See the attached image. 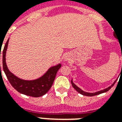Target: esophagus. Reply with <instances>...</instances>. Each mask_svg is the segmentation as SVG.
I'll use <instances>...</instances> for the list:
<instances>
[{
	"instance_id": "34e87169",
	"label": "esophagus",
	"mask_w": 122,
	"mask_h": 122,
	"mask_svg": "<svg viewBox=\"0 0 122 122\" xmlns=\"http://www.w3.org/2000/svg\"><path fill=\"white\" fill-rule=\"evenodd\" d=\"M65 61H69V60H70V59H69V57H65Z\"/></svg>"
}]
</instances>
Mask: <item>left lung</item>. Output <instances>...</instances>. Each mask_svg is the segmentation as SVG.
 Here are the masks:
<instances>
[{"instance_id":"obj_1","label":"left lung","mask_w":122,"mask_h":122,"mask_svg":"<svg viewBox=\"0 0 122 122\" xmlns=\"http://www.w3.org/2000/svg\"><path fill=\"white\" fill-rule=\"evenodd\" d=\"M114 36H115L114 33ZM116 80H115V81H114V82L110 86H109L108 87H107V88H106V89H105V90H101V91H99V92H95V93H87V92H84L83 90H82L81 89H80V88H79V87H78V86H76V85L74 84V83H73V82H72V80H71V84H72V87H74V89L76 90L77 92H78V93H80V94L83 95H86V96H94V95H97L101 94V93H105V92H108V91L110 90V88H111V87H112L114 85V84H115L116 82Z\"/></svg>"}]
</instances>
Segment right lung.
Instances as JSON below:
<instances>
[{
	"instance_id": "obj_1",
	"label": "right lung",
	"mask_w": 122,
	"mask_h": 122,
	"mask_svg": "<svg viewBox=\"0 0 122 122\" xmlns=\"http://www.w3.org/2000/svg\"><path fill=\"white\" fill-rule=\"evenodd\" d=\"M9 39L7 40L2 50V66L7 78L14 89L22 94L30 97H38L45 95L50 90L53 84L58 70L61 68L60 63L56 66H51L48 69L45 74L39 78L34 80H25L19 78L12 74L7 67L6 63V53ZM1 48V47H0Z\"/></svg>"
}]
</instances>
